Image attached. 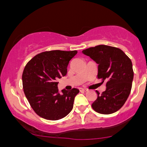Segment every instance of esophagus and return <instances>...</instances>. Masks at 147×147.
<instances>
[{
    "label": "esophagus",
    "instance_id": "esophagus-1",
    "mask_svg": "<svg viewBox=\"0 0 147 147\" xmlns=\"http://www.w3.org/2000/svg\"><path fill=\"white\" fill-rule=\"evenodd\" d=\"M79 90H80V92H86V91H87V89L83 88H79Z\"/></svg>",
    "mask_w": 147,
    "mask_h": 147
}]
</instances>
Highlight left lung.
<instances>
[{"label":"left lung","mask_w":147,"mask_h":147,"mask_svg":"<svg viewBox=\"0 0 147 147\" xmlns=\"http://www.w3.org/2000/svg\"><path fill=\"white\" fill-rule=\"evenodd\" d=\"M82 52L98 64L97 78L106 83L104 92L99 94L96 90L98 96L92 108L104 115L117 112L131 93L134 79L131 60L121 49L106 45L90 47Z\"/></svg>","instance_id":"obj_1"}]
</instances>
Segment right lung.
Masks as SVG:
<instances>
[{
	"label": "right lung",
	"instance_id": "add662e5",
	"mask_svg": "<svg viewBox=\"0 0 147 147\" xmlns=\"http://www.w3.org/2000/svg\"><path fill=\"white\" fill-rule=\"evenodd\" d=\"M77 51L53 50L38 53L27 62L22 73L26 98L34 112L42 118L57 120L67 116L73 108L79 90H62L59 93L57 80L66 75L67 65Z\"/></svg>",
	"mask_w": 147,
	"mask_h": 147
}]
</instances>
